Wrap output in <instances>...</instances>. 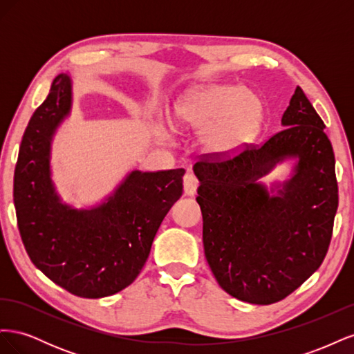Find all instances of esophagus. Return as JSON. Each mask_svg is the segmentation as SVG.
Returning a JSON list of instances; mask_svg holds the SVG:
<instances>
[{
  "label": "esophagus",
  "instance_id": "1",
  "mask_svg": "<svg viewBox=\"0 0 354 354\" xmlns=\"http://www.w3.org/2000/svg\"><path fill=\"white\" fill-rule=\"evenodd\" d=\"M199 186V181L194 174H186L183 178V187H185V195L194 196L196 194V189Z\"/></svg>",
  "mask_w": 354,
  "mask_h": 354
}]
</instances>
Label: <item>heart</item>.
I'll use <instances>...</instances> for the list:
<instances>
[{"label": "heart", "mask_w": 354, "mask_h": 354, "mask_svg": "<svg viewBox=\"0 0 354 354\" xmlns=\"http://www.w3.org/2000/svg\"><path fill=\"white\" fill-rule=\"evenodd\" d=\"M176 116L181 125L202 131L203 151L223 156L239 151L259 134L263 103L239 85H211L183 97Z\"/></svg>", "instance_id": "obj_1"}]
</instances>
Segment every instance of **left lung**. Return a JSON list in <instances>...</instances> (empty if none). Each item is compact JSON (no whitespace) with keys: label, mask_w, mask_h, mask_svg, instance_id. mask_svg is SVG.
<instances>
[{"label":"left lung","mask_w":354,"mask_h":354,"mask_svg":"<svg viewBox=\"0 0 354 354\" xmlns=\"http://www.w3.org/2000/svg\"><path fill=\"white\" fill-rule=\"evenodd\" d=\"M282 125L261 146L194 165L209 269L224 291L251 304L281 301L319 269L338 208L334 151L299 87ZM288 157L297 158L295 174L270 196L256 180Z\"/></svg>","instance_id":"8db88e82"}]
</instances>
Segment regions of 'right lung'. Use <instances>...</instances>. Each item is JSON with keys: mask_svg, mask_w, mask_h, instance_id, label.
Wrapping results in <instances>:
<instances>
[{"mask_svg": "<svg viewBox=\"0 0 354 354\" xmlns=\"http://www.w3.org/2000/svg\"><path fill=\"white\" fill-rule=\"evenodd\" d=\"M72 108V82L60 73L26 127L15 169L17 227L37 269L82 298H102L134 282L155 234L183 194L185 169L131 171L100 205L62 203L50 177V147Z\"/></svg>", "mask_w": 354, "mask_h": 354, "instance_id": "1", "label": "right lung"}]
</instances>
